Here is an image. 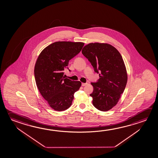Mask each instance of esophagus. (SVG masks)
Instances as JSON below:
<instances>
[{"label": "esophagus", "mask_w": 158, "mask_h": 158, "mask_svg": "<svg viewBox=\"0 0 158 158\" xmlns=\"http://www.w3.org/2000/svg\"><path fill=\"white\" fill-rule=\"evenodd\" d=\"M87 84H88V83H82L81 85L83 86H85Z\"/></svg>", "instance_id": "1"}]
</instances>
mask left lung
I'll return each mask as SVG.
<instances>
[{"mask_svg":"<svg viewBox=\"0 0 158 158\" xmlns=\"http://www.w3.org/2000/svg\"><path fill=\"white\" fill-rule=\"evenodd\" d=\"M82 53L91 63L98 80L91 83L94 90L90 94L93 104L102 111L116 105L123 93L127 81L126 68L116 48L107 44L91 43L83 48Z\"/></svg>","mask_w":158,"mask_h":158,"instance_id":"obj_1","label":"left lung"}]
</instances>
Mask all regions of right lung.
I'll use <instances>...</instances> for the list:
<instances>
[{
	"label": "right lung",
	"mask_w": 158,
	"mask_h": 158,
	"mask_svg": "<svg viewBox=\"0 0 158 158\" xmlns=\"http://www.w3.org/2000/svg\"><path fill=\"white\" fill-rule=\"evenodd\" d=\"M83 42H56L39 55L34 69L37 86L42 97L54 110L61 111L72 104L74 94L81 83L64 77L69 61L81 51ZM70 72V70H69Z\"/></svg>",
	"instance_id": "right-lung-1"
}]
</instances>
